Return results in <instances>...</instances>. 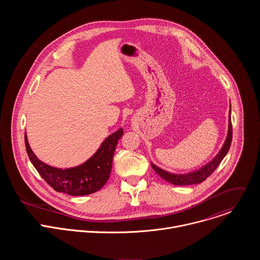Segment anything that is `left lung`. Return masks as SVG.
<instances>
[{
  "instance_id": "left-lung-1",
  "label": "left lung",
  "mask_w": 260,
  "mask_h": 260,
  "mask_svg": "<svg viewBox=\"0 0 260 260\" xmlns=\"http://www.w3.org/2000/svg\"><path fill=\"white\" fill-rule=\"evenodd\" d=\"M229 131H228V136L225 139V142L222 146V148L220 149V151L218 152V154L211 160L209 161L207 165H205L204 167H202L201 169L187 173V174H174V173H170L168 171H165L162 169H160L159 167L155 166L154 164L151 162V167L152 169L156 172V174H158L164 180L174 184V185H180V186H184V185H191V184H199L201 182H203L204 180H206L216 169L217 167L220 165V162L222 161L225 157V155L228 154L230 147L232 144V139H233V126H232V120H231V110H230V115H229Z\"/></svg>"
}]
</instances>
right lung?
Returning a JSON list of instances; mask_svg holds the SVG:
<instances>
[{"label":"right lung","instance_id":"add662e5","mask_svg":"<svg viewBox=\"0 0 260 260\" xmlns=\"http://www.w3.org/2000/svg\"><path fill=\"white\" fill-rule=\"evenodd\" d=\"M123 135L120 127L108 136L96 152L85 162L69 169H58L46 165L30 149L26 133L24 142L28 158L40 176L57 192L70 196H87L100 190L106 184L112 169V160L118 140Z\"/></svg>","mask_w":260,"mask_h":260}]
</instances>
